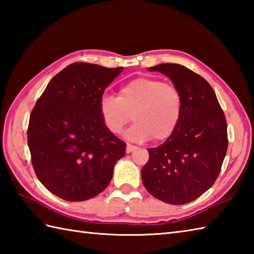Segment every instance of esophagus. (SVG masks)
Masks as SVG:
<instances>
[{
	"instance_id": "1",
	"label": "esophagus",
	"mask_w": 254,
	"mask_h": 254,
	"mask_svg": "<svg viewBox=\"0 0 254 254\" xmlns=\"http://www.w3.org/2000/svg\"><path fill=\"white\" fill-rule=\"evenodd\" d=\"M136 147L135 146H133V145H131V144H127V154H130V153H132L134 149H135Z\"/></svg>"
}]
</instances>
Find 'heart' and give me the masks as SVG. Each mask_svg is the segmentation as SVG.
<instances>
[{
	"label": "heart",
	"instance_id": "heart-1",
	"mask_svg": "<svg viewBox=\"0 0 254 254\" xmlns=\"http://www.w3.org/2000/svg\"><path fill=\"white\" fill-rule=\"evenodd\" d=\"M99 109L111 133H120L133 117L135 123L126 133L127 139L145 142L154 137V141L160 142L170 137L179 124L182 97L174 84L138 77L124 84L118 97H102Z\"/></svg>",
	"mask_w": 254,
	"mask_h": 254
}]
</instances>
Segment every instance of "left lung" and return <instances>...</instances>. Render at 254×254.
Masks as SVG:
<instances>
[{"mask_svg": "<svg viewBox=\"0 0 254 254\" xmlns=\"http://www.w3.org/2000/svg\"><path fill=\"white\" fill-rule=\"evenodd\" d=\"M148 71L163 73L177 86L182 113L174 134L148 149L142 181L160 201L186 204L201 196L217 179L228 147L226 118L212 86L191 69L163 63Z\"/></svg>", "mask_w": 254, "mask_h": 254, "instance_id": "left-lung-1", "label": "left lung"}]
</instances>
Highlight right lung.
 Here are the masks:
<instances>
[{
    "instance_id": "right-lung-1",
    "label": "right lung",
    "mask_w": 254,
    "mask_h": 254,
    "mask_svg": "<svg viewBox=\"0 0 254 254\" xmlns=\"http://www.w3.org/2000/svg\"><path fill=\"white\" fill-rule=\"evenodd\" d=\"M123 67L69 64L53 77L32 110L27 130L39 181L69 202L96 196L109 185L127 144L106 127L100 100Z\"/></svg>"
}]
</instances>
